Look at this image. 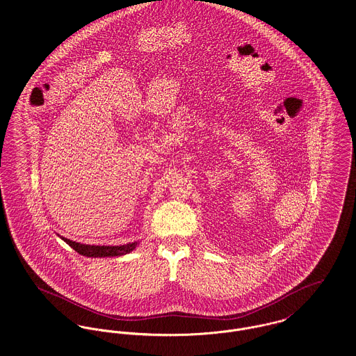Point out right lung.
I'll use <instances>...</instances> for the list:
<instances>
[{
  "label": "right lung",
  "instance_id": "right-lung-1",
  "mask_svg": "<svg viewBox=\"0 0 356 356\" xmlns=\"http://www.w3.org/2000/svg\"><path fill=\"white\" fill-rule=\"evenodd\" d=\"M59 236V235H58ZM63 241H66L72 250H75L78 254L88 257V258H112V257H121L125 254L132 252L139 241L122 244V245H90V244H81L76 241H72L70 238L59 236Z\"/></svg>",
  "mask_w": 356,
  "mask_h": 356
}]
</instances>
